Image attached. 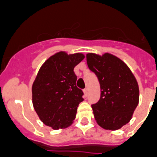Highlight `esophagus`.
Listing matches in <instances>:
<instances>
[{"label": "esophagus", "instance_id": "esophagus-1", "mask_svg": "<svg viewBox=\"0 0 157 157\" xmlns=\"http://www.w3.org/2000/svg\"><path fill=\"white\" fill-rule=\"evenodd\" d=\"M83 92H84V94H85V95H86V94H87V93H88V89H87V88H85V89H84Z\"/></svg>", "mask_w": 157, "mask_h": 157}]
</instances>
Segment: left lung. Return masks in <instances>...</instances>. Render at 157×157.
Segmentation results:
<instances>
[{"mask_svg": "<svg viewBox=\"0 0 157 157\" xmlns=\"http://www.w3.org/2000/svg\"><path fill=\"white\" fill-rule=\"evenodd\" d=\"M86 62L101 88L100 99L92 105L94 119L103 129H120L130 122L139 104L136 78L124 61L109 53H88Z\"/></svg>", "mask_w": 157, "mask_h": 157, "instance_id": "8db88e82", "label": "left lung"}]
</instances>
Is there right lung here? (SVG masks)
I'll list each match as a JSON object with an SVG mask.
<instances>
[{
	"instance_id": "obj_1",
	"label": "right lung",
	"mask_w": 157,
	"mask_h": 157,
	"mask_svg": "<svg viewBox=\"0 0 157 157\" xmlns=\"http://www.w3.org/2000/svg\"><path fill=\"white\" fill-rule=\"evenodd\" d=\"M85 55L59 51L41 65L32 86V102L41 121L54 130L73 124L78 105L83 101L76 86L74 68Z\"/></svg>"
}]
</instances>
